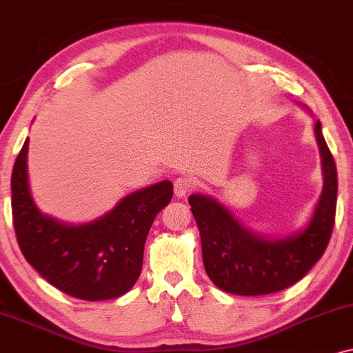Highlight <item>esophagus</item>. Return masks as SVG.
<instances>
[{
    "instance_id": "34e87169",
    "label": "esophagus",
    "mask_w": 353,
    "mask_h": 353,
    "mask_svg": "<svg viewBox=\"0 0 353 353\" xmlns=\"http://www.w3.org/2000/svg\"><path fill=\"white\" fill-rule=\"evenodd\" d=\"M194 189V181L188 176H181L174 181V194L177 197H185Z\"/></svg>"
}]
</instances>
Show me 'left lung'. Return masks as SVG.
<instances>
[{
    "mask_svg": "<svg viewBox=\"0 0 353 353\" xmlns=\"http://www.w3.org/2000/svg\"><path fill=\"white\" fill-rule=\"evenodd\" d=\"M322 165V192L311 219L298 232L266 236L250 230L223 203L207 194L189 195L201 232L202 258L215 286L239 296H263L298 283L324 254L332 235L337 205V168L322 134L314 126Z\"/></svg>",
    "mask_w": 353,
    "mask_h": 353,
    "instance_id": "left-lung-1",
    "label": "left lung"
}]
</instances>
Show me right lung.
Here are the masks:
<instances>
[{"instance_id":"obj_1","label":"right lung","mask_w":353,"mask_h":353,"mask_svg":"<svg viewBox=\"0 0 353 353\" xmlns=\"http://www.w3.org/2000/svg\"><path fill=\"white\" fill-rule=\"evenodd\" d=\"M26 139L11 176L12 223L29 265L72 298L114 299L138 281L143 252L156 215L172 199V182L134 190L99 219L65 223L42 214L28 177Z\"/></svg>"}]
</instances>
